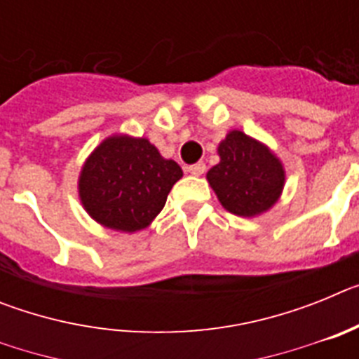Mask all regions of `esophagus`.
Masks as SVG:
<instances>
[{
	"label": "esophagus",
	"instance_id": "obj_1",
	"mask_svg": "<svg viewBox=\"0 0 359 359\" xmlns=\"http://www.w3.org/2000/svg\"><path fill=\"white\" fill-rule=\"evenodd\" d=\"M205 169H207V165L203 163V161H198V163L187 167V170H189L190 174H194V176H201V174L205 172Z\"/></svg>",
	"mask_w": 359,
	"mask_h": 359
}]
</instances>
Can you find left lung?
<instances>
[{"instance_id":"8db88e82","label":"left lung","mask_w":359,"mask_h":359,"mask_svg":"<svg viewBox=\"0 0 359 359\" xmlns=\"http://www.w3.org/2000/svg\"><path fill=\"white\" fill-rule=\"evenodd\" d=\"M221 161L207 174L208 183L228 212L243 217L268 210L284 187V169L262 144L231 131L219 144Z\"/></svg>"}]
</instances>
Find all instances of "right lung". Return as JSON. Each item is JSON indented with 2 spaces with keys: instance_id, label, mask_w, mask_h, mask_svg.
Returning a JSON list of instances; mask_svg holds the SVG:
<instances>
[{
  "instance_id": "obj_1",
  "label": "right lung",
  "mask_w": 359,
  "mask_h": 359,
  "mask_svg": "<svg viewBox=\"0 0 359 359\" xmlns=\"http://www.w3.org/2000/svg\"><path fill=\"white\" fill-rule=\"evenodd\" d=\"M182 167L165 160L145 138L113 136L82 167L79 194L88 214L113 230L147 226L165 207Z\"/></svg>"
}]
</instances>
